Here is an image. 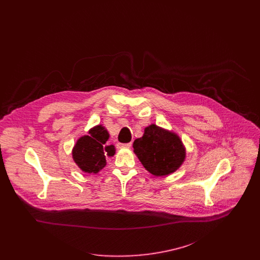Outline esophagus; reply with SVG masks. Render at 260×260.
I'll return each instance as SVG.
<instances>
[{
	"label": "esophagus",
	"mask_w": 260,
	"mask_h": 260,
	"mask_svg": "<svg viewBox=\"0 0 260 260\" xmlns=\"http://www.w3.org/2000/svg\"><path fill=\"white\" fill-rule=\"evenodd\" d=\"M117 146L119 147V148H129L131 146H132V142H128V143H118L117 144Z\"/></svg>",
	"instance_id": "esophagus-1"
}]
</instances>
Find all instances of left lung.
<instances>
[{"instance_id": "1", "label": "left lung", "mask_w": 260, "mask_h": 260, "mask_svg": "<svg viewBox=\"0 0 260 260\" xmlns=\"http://www.w3.org/2000/svg\"><path fill=\"white\" fill-rule=\"evenodd\" d=\"M134 151L149 173L161 176L175 172L184 161L185 150L179 137L151 124L134 142Z\"/></svg>"}]
</instances>
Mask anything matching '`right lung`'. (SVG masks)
<instances>
[{
    "mask_svg": "<svg viewBox=\"0 0 260 260\" xmlns=\"http://www.w3.org/2000/svg\"><path fill=\"white\" fill-rule=\"evenodd\" d=\"M89 136L81 137L73 149V159L79 168L87 173H99L106 165L105 155L115 154L113 145L104 146L109 138L107 131L98 125L88 132Z\"/></svg>",
    "mask_w": 260,
    "mask_h": 260,
    "instance_id": "right-lung-1",
    "label": "right lung"
}]
</instances>
